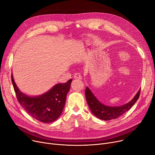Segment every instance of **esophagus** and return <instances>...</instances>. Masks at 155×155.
<instances>
[{"label": "esophagus", "mask_w": 155, "mask_h": 155, "mask_svg": "<svg viewBox=\"0 0 155 155\" xmlns=\"http://www.w3.org/2000/svg\"><path fill=\"white\" fill-rule=\"evenodd\" d=\"M74 78L75 79H82V76H81L79 73H75V74L74 75Z\"/></svg>", "instance_id": "esophagus-1"}]
</instances>
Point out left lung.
Listing matches in <instances>:
<instances>
[{"label": "left lung", "instance_id": "8db88e82", "mask_svg": "<svg viewBox=\"0 0 155 155\" xmlns=\"http://www.w3.org/2000/svg\"><path fill=\"white\" fill-rule=\"evenodd\" d=\"M141 90H139L130 101L120 107H108L103 105L96 97L90 90L86 87L85 90V96L87 105L89 106L92 113L98 119L104 120H109L117 119L127 111L134 105L138 100Z\"/></svg>", "mask_w": 155, "mask_h": 155}]
</instances>
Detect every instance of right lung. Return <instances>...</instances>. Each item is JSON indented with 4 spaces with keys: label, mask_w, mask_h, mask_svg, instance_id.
<instances>
[{
    "label": "right lung",
    "mask_w": 155,
    "mask_h": 155,
    "mask_svg": "<svg viewBox=\"0 0 155 155\" xmlns=\"http://www.w3.org/2000/svg\"><path fill=\"white\" fill-rule=\"evenodd\" d=\"M11 80L19 104L34 119L41 122L50 123L55 121L61 115L72 79L65 83L57 84L48 92L35 97H28L21 93L14 82L12 75Z\"/></svg>",
    "instance_id": "right-lung-1"
}]
</instances>
